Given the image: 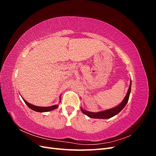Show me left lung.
Here are the masks:
<instances>
[{"label":"left lung","instance_id":"left-lung-1","mask_svg":"<svg viewBox=\"0 0 156 156\" xmlns=\"http://www.w3.org/2000/svg\"><path fill=\"white\" fill-rule=\"evenodd\" d=\"M131 81H130V84L128 88V90H127V92L126 94V96L124 98V99L121 102L120 104L112 108H111V109H107L105 111H102L100 112H90L87 111L86 110H84V108H81V110L84 113V115H86L90 118H92V119H110V118L116 115L119 113L123 109L124 107L126 105L127 101H128L129 98V94L131 92Z\"/></svg>","mask_w":156,"mask_h":156}]
</instances>
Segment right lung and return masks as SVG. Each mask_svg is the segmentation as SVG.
Masks as SVG:
<instances>
[{
  "instance_id": "add662e5",
  "label": "right lung",
  "mask_w": 156,
  "mask_h": 156,
  "mask_svg": "<svg viewBox=\"0 0 156 156\" xmlns=\"http://www.w3.org/2000/svg\"><path fill=\"white\" fill-rule=\"evenodd\" d=\"M23 101H25V103L27 104V105L29 107L30 109L36 111V112H48V111H53L55 108H58V105H55L53 106H49V107H38V106H36L34 105H32L30 103H28L25 100H24V98H22ZM61 101V97H60V102Z\"/></svg>"
}]
</instances>
